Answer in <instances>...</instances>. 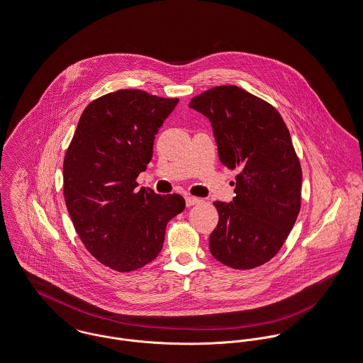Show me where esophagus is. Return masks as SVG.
<instances>
[{
    "instance_id": "1",
    "label": "esophagus",
    "mask_w": 363,
    "mask_h": 363,
    "mask_svg": "<svg viewBox=\"0 0 363 363\" xmlns=\"http://www.w3.org/2000/svg\"><path fill=\"white\" fill-rule=\"evenodd\" d=\"M185 201H186V206L191 207V206H195L197 203H200V199L194 197V196H186V197H185Z\"/></svg>"
}]
</instances>
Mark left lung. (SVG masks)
Wrapping results in <instances>:
<instances>
[{"mask_svg":"<svg viewBox=\"0 0 363 363\" xmlns=\"http://www.w3.org/2000/svg\"><path fill=\"white\" fill-rule=\"evenodd\" d=\"M213 127L223 166L239 168L230 203L214 201L210 235L216 259L235 269L269 261L293 229L301 206L303 172L279 112L236 85L214 86L191 104Z\"/></svg>","mask_w":363,"mask_h":363,"instance_id":"left-lung-1","label":"left lung"}]
</instances>
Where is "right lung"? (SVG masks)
<instances>
[{
    "instance_id": "1",
    "label": "right lung",
    "mask_w": 363,
    "mask_h": 363,
    "mask_svg": "<svg viewBox=\"0 0 363 363\" xmlns=\"http://www.w3.org/2000/svg\"><path fill=\"white\" fill-rule=\"evenodd\" d=\"M178 98L118 89L92 101L63 162V195L84 246L99 262L131 272L162 251L181 195H157L135 179L152 160L155 135Z\"/></svg>"
}]
</instances>
